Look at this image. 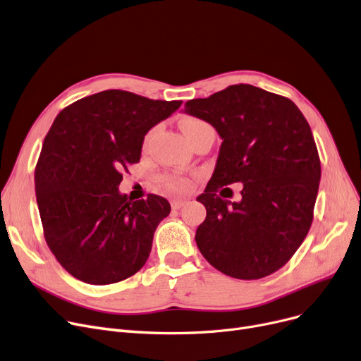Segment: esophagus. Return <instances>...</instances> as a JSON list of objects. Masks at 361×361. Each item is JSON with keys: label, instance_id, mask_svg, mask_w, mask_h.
<instances>
[{"label": "esophagus", "instance_id": "obj_1", "mask_svg": "<svg viewBox=\"0 0 361 361\" xmlns=\"http://www.w3.org/2000/svg\"><path fill=\"white\" fill-rule=\"evenodd\" d=\"M185 204H186L185 200H173V201H171V209H173V210H179V209L183 207Z\"/></svg>", "mask_w": 361, "mask_h": 361}]
</instances>
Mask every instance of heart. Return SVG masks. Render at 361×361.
<instances>
[{"label": "heart", "instance_id": "b5f03b06", "mask_svg": "<svg viewBox=\"0 0 361 361\" xmlns=\"http://www.w3.org/2000/svg\"><path fill=\"white\" fill-rule=\"evenodd\" d=\"M180 126H182V130L186 136V140L191 142V140L194 138V135L200 129L209 126V125L205 123L204 120H200V118H195V117H188V118L182 120ZM152 133H154V130H149L147 133L145 140H144V145H147L149 142ZM157 185H159L160 190H163L166 192H183V191L188 190V188H190L191 180H190V178H186V176L179 175V173H163L157 178Z\"/></svg>", "mask_w": 361, "mask_h": 361}]
</instances>
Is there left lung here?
Instances as JSON below:
<instances>
[{
    "label": "left lung",
    "mask_w": 361,
    "mask_h": 361,
    "mask_svg": "<svg viewBox=\"0 0 361 361\" xmlns=\"http://www.w3.org/2000/svg\"><path fill=\"white\" fill-rule=\"evenodd\" d=\"M185 111L223 140L197 198L207 210L195 233L201 254L231 278L269 276L295 254L313 221L320 159L310 125L289 98L244 83L186 101ZM235 181L245 185L241 202L216 194Z\"/></svg>",
    "instance_id": "1"
}]
</instances>
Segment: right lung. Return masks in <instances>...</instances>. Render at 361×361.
I'll return each mask as SVG.
<instances>
[{"mask_svg":"<svg viewBox=\"0 0 361 361\" xmlns=\"http://www.w3.org/2000/svg\"><path fill=\"white\" fill-rule=\"evenodd\" d=\"M180 104L107 90L56 117L35 167V191L45 243L73 278L109 285L145 264L170 204L151 194L132 202L117 188L140 161L145 133Z\"/></svg>","mask_w":361,"mask_h":361,"instance_id":"add662e5","label":"right lung"}]
</instances>
